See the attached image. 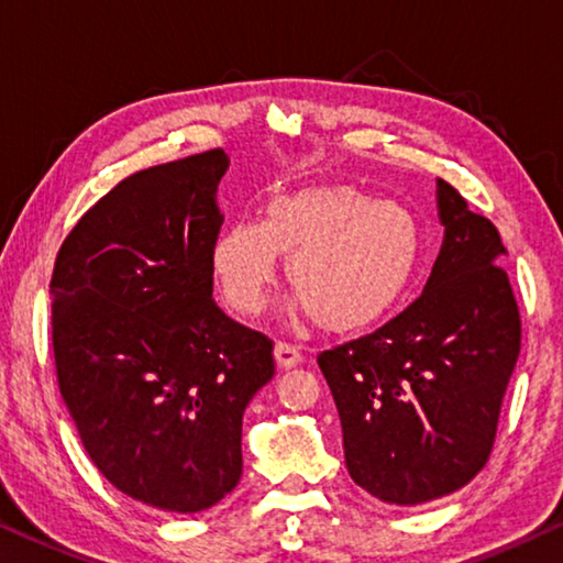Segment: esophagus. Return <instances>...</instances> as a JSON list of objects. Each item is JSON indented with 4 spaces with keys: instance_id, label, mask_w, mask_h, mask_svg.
Here are the masks:
<instances>
[{
    "instance_id": "1",
    "label": "esophagus",
    "mask_w": 563,
    "mask_h": 563,
    "mask_svg": "<svg viewBox=\"0 0 563 563\" xmlns=\"http://www.w3.org/2000/svg\"><path fill=\"white\" fill-rule=\"evenodd\" d=\"M275 361H278V365H280L283 371L296 368V365L302 361L300 347L290 345V343H278V345H275Z\"/></svg>"
}]
</instances>
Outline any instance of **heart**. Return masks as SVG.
<instances>
[{"label":"heart","instance_id":"obj_1","mask_svg":"<svg viewBox=\"0 0 563 563\" xmlns=\"http://www.w3.org/2000/svg\"><path fill=\"white\" fill-rule=\"evenodd\" d=\"M421 250V228L404 205L330 185L278 195L263 220L230 222L212 243L210 267L222 300L247 318L263 310L285 255L288 280L298 288L290 313L347 333L394 313Z\"/></svg>","mask_w":563,"mask_h":563}]
</instances>
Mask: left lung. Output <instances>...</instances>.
<instances>
[{
  "instance_id": "obj_1",
  "label": "left lung",
  "mask_w": 563,
  "mask_h": 563,
  "mask_svg": "<svg viewBox=\"0 0 563 563\" xmlns=\"http://www.w3.org/2000/svg\"><path fill=\"white\" fill-rule=\"evenodd\" d=\"M443 245L421 298L376 333L318 355L347 474L383 504L418 506L486 466L521 345L494 222L435 180Z\"/></svg>"
}]
</instances>
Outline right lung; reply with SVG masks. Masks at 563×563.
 I'll return each instance as SVG.
<instances>
[{
	"label": "right lung",
	"instance_id": "right-lung-1",
	"mask_svg": "<svg viewBox=\"0 0 563 563\" xmlns=\"http://www.w3.org/2000/svg\"><path fill=\"white\" fill-rule=\"evenodd\" d=\"M222 150L130 175L79 218L52 273L59 394L114 488L167 514L222 501L243 474V413L273 343L212 300Z\"/></svg>",
	"mask_w": 563,
	"mask_h": 563
}]
</instances>
